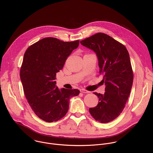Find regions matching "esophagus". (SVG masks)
I'll list each match as a JSON object with an SVG mask.
<instances>
[{
	"label": "esophagus",
	"mask_w": 153,
	"mask_h": 153,
	"mask_svg": "<svg viewBox=\"0 0 153 153\" xmlns=\"http://www.w3.org/2000/svg\"><path fill=\"white\" fill-rule=\"evenodd\" d=\"M80 92H82V93H89L90 92L89 91H88L87 90H86L85 89H80Z\"/></svg>",
	"instance_id": "obj_1"
}]
</instances>
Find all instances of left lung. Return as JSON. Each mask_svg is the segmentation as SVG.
Returning a JSON list of instances; mask_svg holds the SVG:
<instances>
[{
	"mask_svg": "<svg viewBox=\"0 0 153 153\" xmlns=\"http://www.w3.org/2000/svg\"><path fill=\"white\" fill-rule=\"evenodd\" d=\"M80 42L96 53L106 86L104 94L94 93L98 104L89 111L96 121L109 123L123 112L130 94L133 71L128 52L124 45L101 32Z\"/></svg>",
	"mask_w": 153,
	"mask_h": 153,
	"instance_id": "8db88e82",
	"label": "left lung"
}]
</instances>
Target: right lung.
Here are the masks:
<instances>
[{
    "instance_id": "obj_1",
    "label": "right lung",
    "mask_w": 153,
    "mask_h": 153,
    "mask_svg": "<svg viewBox=\"0 0 153 153\" xmlns=\"http://www.w3.org/2000/svg\"><path fill=\"white\" fill-rule=\"evenodd\" d=\"M79 44V40L64 42L45 38L30 45L24 54L20 71L24 93L35 114L46 122L63 118L70 98L79 94L76 89H59L55 81L56 74Z\"/></svg>"
}]
</instances>
